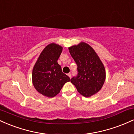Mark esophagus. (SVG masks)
Masks as SVG:
<instances>
[{
	"label": "esophagus",
	"instance_id": "34e87169",
	"mask_svg": "<svg viewBox=\"0 0 134 134\" xmlns=\"http://www.w3.org/2000/svg\"><path fill=\"white\" fill-rule=\"evenodd\" d=\"M67 75H68V76L69 77L71 78V77H72V74H71V73H69V74H67Z\"/></svg>",
	"mask_w": 134,
	"mask_h": 134
}]
</instances>
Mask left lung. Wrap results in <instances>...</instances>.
Wrapping results in <instances>:
<instances>
[{
	"label": "left lung",
	"mask_w": 134,
	"mask_h": 134,
	"mask_svg": "<svg viewBox=\"0 0 134 134\" xmlns=\"http://www.w3.org/2000/svg\"><path fill=\"white\" fill-rule=\"evenodd\" d=\"M69 52L77 65V75L70 79L78 92L84 97L98 93L103 86L105 69L94 49L84 42L69 48Z\"/></svg>",
	"instance_id": "8db88e82"
}]
</instances>
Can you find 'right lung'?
I'll list each match as a JSON object with an SVG mask.
<instances>
[{
	"label": "right lung",
	"instance_id": "obj_1",
	"mask_svg": "<svg viewBox=\"0 0 134 134\" xmlns=\"http://www.w3.org/2000/svg\"><path fill=\"white\" fill-rule=\"evenodd\" d=\"M62 52L61 46L55 43L48 44L34 65L32 72L34 87L38 93L48 98L56 96L65 83L70 81L57 62Z\"/></svg>",
	"mask_w": 134,
	"mask_h": 134
}]
</instances>
